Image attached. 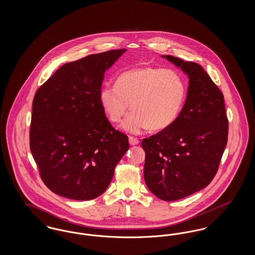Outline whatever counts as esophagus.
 Here are the masks:
<instances>
[{"label": "esophagus", "mask_w": 255, "mask_h": 255, "mask_svg": "<svg viewBox=\"0 0 255 255\" xmlns=\"http://www.w3.org/2000/svg\"><path fill=\"white\" fill-rule=\"evenodd\" d=\"M129 143H130V145H137L139 143V140L137 138H135V137L130 136L129 137Z\"/></svg>", "instance_id": "esophagus-1"}]
</instances>
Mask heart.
<instances>
[{
	"label": "heart",
	"mask_w": 255,
	"mask_h": 255,
	"mask_svg": "<svg viewBox=\"0 0 255 255\" xmlns=\"http://www.w3.org/2000/svg\"><path fill=\"white\" fill-rule=\"evenodd\" d=\"M186 97L182 75L172 70L151 66L133 67L122 72L115 84L102 86L99 102L110 121L121 122L127 133L137 134L149 128L158 132L178 120Z\"/></svg>",
	"instance_id": "1"
}]
</instances>
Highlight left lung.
<instances>
[{
	"label": "left lung",
	"mask_w": 255,
	"mask_h": 255,
	"mask_svg": "<svg viewBox=\"0 0 255 255\" xmlns=\"http://www.w3.org/2000/svg\"><path fill=\"white\" fill-rule=\"evenodd\" d=\"M188 77L182 112L168 129L144 138V180L160 200L176 201L207 186L228 142L224 96L202 66L161 55Z\"/></svg>",
	"instance_id": "obj_1"
}]
</instances>
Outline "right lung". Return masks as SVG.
<instances>
[{"label":"right lung","instance_id":"obj_1","mask_svg":"<svg viewBox=\"0 0 255 255\" xmlns=\"http://www.w3.org/2000/svg\"><path fill=\"white\" fill-rule=\"evenodd\" d=\"M126 50L67 63L37 90L30 151L53 193L77 201L97 198L128 151V136L113 128L99 102L105 72Z\"/></svg>","mask_w":255,"mask_h":255}]
</instances>
